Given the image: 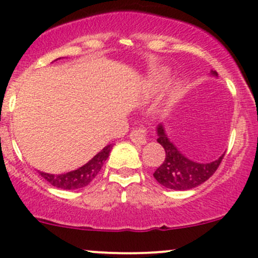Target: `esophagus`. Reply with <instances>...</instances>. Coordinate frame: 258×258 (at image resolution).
<instances>
[{
	"mask_svg": "<svg viewBox=\"0 0 258 258\" xmlns=\"http://www.w3.org/2000/svg\"><path fill=\"white\" fill-rule=\"evenodd\" d=\"M130 139L134 143L140 144V145H144L148 140V132L144 126H139V128L133 129V132L130 133Z\"/></svg>",
	"mask_w": 258,
	"mask_h": 258,
	"instance_id": "esophagus-1",
	"label": "esophagus"
}]
</instances>
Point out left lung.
I'll use <instances>...</instances> for the list:
<instances>
[{"instance_id":"8db88e82","label":"left lung","mask_w":258,"mask_h":258,"mask_svg":"<svg viewBox=\"0 0 258 258\" xmlns=\"http://www.w3.org/2000/svg\"><path fill=\"white\" fill-rule=\"evenodd\" d=\"M212 75L218 76L215 71H212ZM157 143L165 149L166 157L161 166L154 172V177L160 184L168 189L187 190L204 183L218 170L225 155L224 152L218 160L207 163L192 161L168 139L162 124L157 125Z\"/></svg>"}]
</instances>
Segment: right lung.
<instances>
[{
  "instance_id": "obj_1",
  "label": "right lung",
  "mask_w": 258,
  "mask_h": 258,
  "mask_svg": "<svg viewBox=\"0 0 258 258\" xmlns=\"http://www.w3.org/2000/svg\"><path fill=\"white\" fill-rule=\"evenodd\" d=\"M112 144L107 145L92 160H90L86 165L75 171H70V172L62 174H51L45 172H39V174L45 181H48L49 183L56 188H61V189H77V188H82L90 183L97 176V173L101 171L104 161L109 156V152L112 150Z\"/></svg>"
}]
</instances>
